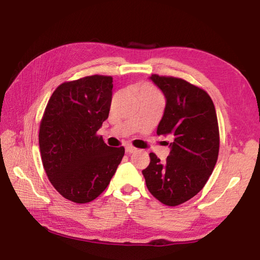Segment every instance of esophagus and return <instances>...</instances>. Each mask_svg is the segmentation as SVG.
Here are the masks:
<instances>
[{"label":"esophagus","mask_w":260,"mask_h":260,"mask_svg":"<svg viewBox=\"0 0 260 260\" xmlns=\"http://www.w3.org/2000/svg\"><path fill=\"white\" fill-rule=\"evenodd\" d=\"M125 151L127 152V153H133V152H135L136 151V149H135V147L133 146V145H126L125 146Z\"/></svg>","instance_id":"obj_1"}]
</instances>
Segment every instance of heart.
Returning <instances> with one entry per match:
<instances>
[{
	"mask_svg": "<svg viewBox=\"0 0 260 260\" xmlns=\"http://www.w3.org/2000/svg\"><path fill=\"white\" fill-rule=\"evenodd\" d=\"M139 92H150V93H156V91L152 88L151 85H147V84H144V85H142L141 88H140V90H139Z\"/></svg>",
	"mask_w": 260,
	"mask_h": 260,
	"instance_id": "obj_1",
	"label": "heart"
}]
</instances>
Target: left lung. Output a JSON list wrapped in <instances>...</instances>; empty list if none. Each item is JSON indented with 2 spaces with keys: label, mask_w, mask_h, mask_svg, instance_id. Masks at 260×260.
<instances>
[{
  "label": "left lung",
  "mask_w": 260,
  "mask_h": 260,
  "mask_svg": "<svg viewBox=\"0 0 260 260\" xmlns=\"http://www.w3.org/2000/svg\"><path fill=\"white\" fill-rule=\"evenodd\" d=\"M167 104L156 133L174 137L165 162L153 152L142 171L149 191L168 206H177L200 192L212 175L220 149L215 107L204 89L187 81L152 74Z\"/></svg>",
  "instance_id": "1"
}]
</instances>
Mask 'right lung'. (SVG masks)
Returning a JSON list of instances; mask_svg holds the SVG:
<instances>
[{"label":"right lung","instance_id":"1","mask_svg":"<svg viewBox=\"0 0 260 260\" xmlns=\"http://www.w3.org/2000/svg\"><path fill=\"white\" fill-rule=\"evenodd\" d=\"M113 78L90 75L55 89L39 126L44 169L66 200L84 204L107 187L123 159L124 146L107 145L98 129L108 118Z\"/></svg>","mask_w":260,"mask_h":260}]
</instances>
